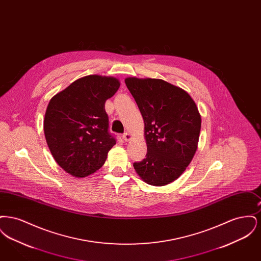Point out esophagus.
<instances>
[{
	"label": "esophagus",
	"mask_w": 261,
	"mask_h": 261,
	"mask_svg": "<svg viewBox=\"0 0 261 261\" xmlns=\"http://www.w3.org/2000/svg\"><path fill=\"white\" fill-rule=\"evenodd\" d=\"M131 139H132V135H131L130 133H128V132L124 133V135H123V140H124L125 142H129Z\"/></svg>",
	"instance_id": "esophagus-1"
}]
</instances>
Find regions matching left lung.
Instances as JSON below:
<instances>
[{
  "label": "left lung",
  "instance_id": "8db88e82",
  "mask_svg": "<svg viewBox=\"0 0 261 261\" xmlns=\"http://www.w3.org/2000/svg\"><path fill=\"white\" fill-rule=\"evenodd\" d=\"M144 119L147 155L134 168L151 186L178 179L192 162L199 144L201 116L184 89L162 79L125 78Z\"/></svg>",
  "mask_w": 261,
  "mask_h": 261
}]
</instances>
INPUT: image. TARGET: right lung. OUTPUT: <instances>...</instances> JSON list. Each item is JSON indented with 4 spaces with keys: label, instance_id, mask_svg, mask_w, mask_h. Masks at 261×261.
<instances>
[{
    "label": "right lung",
    "instance_id": "add662e5",
    "mask_svg": "<svg viewBox=\"0 0 261 261\" xmlns=\"http://www.w3.org/2000/svg\"><path fill=\"white\" fill-rule=\"evenodd\" d=\"M116 77L87 75L56 94L47 107L44 133L50 153L66 173H95L116 144L109 129L106 100L116 93Z\"/></svg>",
    "mask_w": 261,
    "mask_h": 261
}]
</instances>
